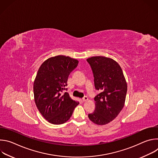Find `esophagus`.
Returning <instances> with one entry per match:
<instances>
[{
	"instance_id": "1",
	"label": "esophagus",
	"mask_w": 158,
	"mask_h": 158,
	"mask_svg": "<svg viewBox=\"0 0 158 158\" xmlns=\"http://www.w3.org/2000/svg\"><path fill=\"white\" fill-rule=\"evenodd\" d=\"M88 100V98L87 96H84L83 98H82V101H87Z\"/></svg>"
}]
</instances>
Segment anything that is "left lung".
<instances>
[{"mask_svg": "<svg viewBox=\"0 0 158 158\" xmlns=\"http://www.w3.org/2000/svg\"><path fill=\"white\" fill-rule=\"evenodd\" d=\"M87 61L93 71L96 89L101 92L94 98V112L88 117L96 124L104 125L114 120L123 109L127 84L120 65L113 59L96 56Z\"/></svg>", "mask_w": 158, "mask_h": 158, "instance_id": "left-lung-1", "label": "left lung"}]
</instances>
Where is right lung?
<instances>
[{
  "label": "right lung",
  "instance_id": "1",
  "mask_svg": "<svg viewBox=\"0 0 158 158\" xmlns=\"http://www.w3.org/2000/svg\"><path fill=\"white\" fill-rule=\"evenodd\" d=\"M78 63L68 56H57L44 61L38 70L34 83V100L40 114L51 124L68 121L79 104L70 98L66 88L69 75Z\"/></svg>",
  "mask_w": 158,
  "mask_h": 158
}]
</instances>
